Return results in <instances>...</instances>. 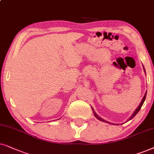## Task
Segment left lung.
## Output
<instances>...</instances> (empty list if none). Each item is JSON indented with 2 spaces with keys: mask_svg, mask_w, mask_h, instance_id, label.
<instances>
[{
  "mask_svg": "<svg viewBox=\"0 0 154 154\" xmlns=\"http://www.w3.org/2000/svg\"><path fill=\"white\" fill-rule=\"evenodd\" d=\"M143 67H144V66H143ZM144 72H145V69H144ZM146 93H145V94H144V97H143V98H142V100H141V102L140 103V104H139V106L138 107H137V108L136 110H135V111L133 112V114L132 115V116L130 117V118L128 119V121H129V120H132V119L134 118V117L136 116V115L138 113V112L139 111V110H140V109H141V106H142V105H143V103H144V101H145V98H146ZM92 108V107H91ZM92 110H93V112H94V116H95V117L96 118L98 119V120H101V121H102V122H107V123H108V124H112V125H117V124H114V123H112V122H108V121H106V120H103V118H101V117H99L98 116L97 114L96 113V112L94 111V110L93 109V108H92Z\"/></svg>",
  "mask_w": 154,
  "mask_h": 154,
  "instance_id": "obj_1",
  "label": "left lung"
}]
</instances>
